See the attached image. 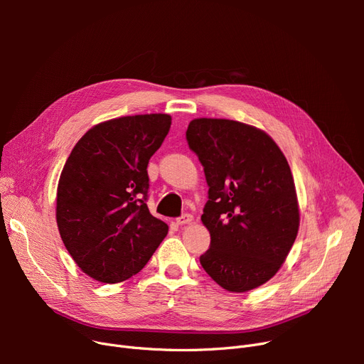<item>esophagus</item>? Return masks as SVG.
Masks as SVG:
<instances>
[{"label": "esophagus", "mask_w": 364, "mask_h": 364, "mask_svg": "<svg viewBox=\"0 0 364 364\" xmlns=\"http://www.w3.org/2000/svg\"><path fill=\"white\" fill-rule=\"evenodd\" d=\"M193 220V217L190 215V214H183L181 217H178L177 218V224H180V225H183V224H188L190 221Z\"/></svg>", "instance_id": "esophagus-1"}]
</instances>
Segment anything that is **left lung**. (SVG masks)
I'll list each match as a JSON object with an SVG mask.
<instances>
[{
  "mask_svg": "<svg viewBox=\"0 0 364 364\" xmlns=\"http://www.w3.org/2000/svg\"><path fill=\"white\" fill-rule=\"evenodd\" d=\"M186 139L209 187L203 270L230 292L255 289L279 272L298 235L289 164L269 134L237 121L193 119Z\"/></svg>",
  "mask_w": 364,
  "mask_h": 364,
  "instance_id": "left-lung-1",
  "label": "left lung"
}]
</instances>
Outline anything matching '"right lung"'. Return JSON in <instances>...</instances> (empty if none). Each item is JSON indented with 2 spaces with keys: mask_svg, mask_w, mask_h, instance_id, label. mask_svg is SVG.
Masks as SVG:
<instances>
[{
  "mask_svg": "<svg viewBox=\"0 0 364 364\" xmlns=\"http://www.w3.org/2000/svg\"><path fill=\"white\" fill-rule=\"evenodd\" d=\"M171 127L164 113L110 119L75 144L57 186L55 218L68 252L102 283L137 274L168 225L147 208V165Z\"/></svg>",
  "mask_w": 364,
  "mask_h": 364,
  "instance_id": "right-lung-1",
  "label": "right lung"
}]
</instances>
